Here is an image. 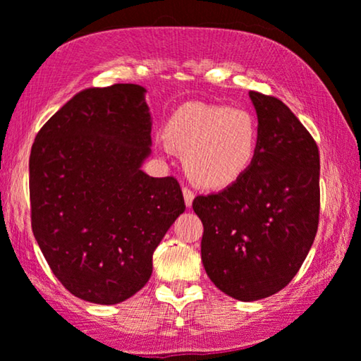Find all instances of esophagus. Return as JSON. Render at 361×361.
I'll return each mask as SVG.
<instances>
[{
    "label": "esophagus",
    "instance_id": "1",
    "mask_svg": "<svg viewBox=\"0 0 361 361\" xmlns=\"http://www.w3.org/2000/svg\"><path fill=\"white\" fill-rule=\"evenodd\" d=\"M183 198H185L186 208H191V204H193V200H195L193 191H191L190 188H183Z\"/></svg>",
    "mask_w": 361,
    "mask_h": 361
}]
</instances>
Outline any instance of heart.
Instances as JSON below:
<instances>
[{"label":"heart","mask_w":361,"mask_h":361,"mask_svg":"<svg viewBox=\"0 0 361 361\" xmlns=\"http://www.w3.org/2000/svg\"><path fill=\"white\" fill-rule=\"evenodd\" d=\"M165 137L183 155L185 170L203 188H226L252 166L259 125L251 112L191 102L165 125Z\"/></svg>","instance_id":"heart-1"}]
</instances>
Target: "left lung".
I'll return each instance as SVG.
<instances>
[{
    "label": "left lung",
    "instance_id": "left-lung-1",
    "mask_svg": "<svg viewBox=\"0 0 361 361\" xmlns=\"http://www.w3.org/2000/svg\"><path fill=\"white\" fill-rule=\"evenodd\" d=\"M259 150L236 183L196 196L201 261L213 284L252 302L282 290L305 261L320 211L317 143L284 102L251 90Z\"/></svg>",
    "mask_w": 361,
    "mask_h": 361
}]
</instances>
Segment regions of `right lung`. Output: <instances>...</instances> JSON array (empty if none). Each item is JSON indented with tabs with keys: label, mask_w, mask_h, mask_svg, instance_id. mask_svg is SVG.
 <instances>
[{
	"label": "right lung",
	"mask_w": 361,
	"mask_h": 361,
	"mask_svg": "<svg viewBox=\"0 0 361 361\" xmlns=\"http://www.w3.org/2000/svg\"><path fill=\"white\" fill-rule=\"evenodd\" d=\"M145 92L85 89L31 148L32 233L61 284L92 304H120L147 284L153 252L185 211L175 178L142 170L152 153Z\"/></svg>",
	"instance_id": "add662e5"
}]
</instances>
